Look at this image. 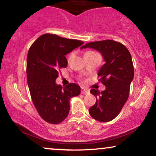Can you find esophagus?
Returning <instances> with one entry per match:
<instances>
[{
	"mask_svg": "<svg viewBox=\"0 0 156 156\" xmlns=\"http://www.w3.org/2000/svg\"><path fill=\"white\" fill-rule=\"evenodd\" d=\"M90 93V90L87 89H85L84 87H82L81 88V94L83 95H86V94H88Z\"/></svg>",
	"mask_w": 156,
	"mask_h": 156,
	"instance_id": "obj_1",
	"label": "esophagus"
}]
</instances>
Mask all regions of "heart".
I'll list each match as a JSON object with an SVG mask.
<instances>
[{
	"mask_svg": "<svg viewBox=\"0 0 156 156\" xmlns=\"http://www.w3.org/2000/svg\"><path fill=\"white\" fill-rule=\"evenodd\" d=\"M98 54V53H96V52L93 51H86V52H85V53L84 56L85 57L86 56L92 55V54ZM73 53L70 54V55L69 56V58H68V61H71V58H72V57H73Z\"/></svg>",
	"mask_w": 156,
	"mask_h": 156,
	"instance_id": "heart-1",
	"label": "heart"
}]
</instances>
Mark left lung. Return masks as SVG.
<instances>
[{
    "label": "left lung",
    "instance_id": "8db88e82",
    "mask_svg": "<svg viewBox=\"0 0 156 156\" xmlns=\"http://www.w3.org/2000/svg\"><path fill=\"white\" fill-rule=\"evenodd\" d=\"M87 47L99 51L104 58L105 63L98 76L106 87L101 93L95 89L90 90L96 102L89 109V113L98 122H109L119 115L128 100L134 75L132 58L124 44L110 39L87 43L81 49Z\"/></svg>",
    "mask_w": 156,
    "mask_h": 156
}]
</instances>
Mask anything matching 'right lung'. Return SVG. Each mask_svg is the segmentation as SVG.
<instances>
[{"mask_svg": "<svg viewBox=\"0 0 156 156\" xmlns=\"http://www.w3.org/2000/svg\"><path fill=\"white\" fill-rule=\"evenodd\" d=\"M83 44L78 39L53 34L41 35L30 47L27 57V78L30 95L39 115L48 123L57 124L69 113V100L80 93L73 83L56 85L60 69L66 68L67 54Z\"/></svg>", "mask_w": 156, "mask_h": 156, "instance_id": "obj_1", "label": "right lung"}]
</instances>
